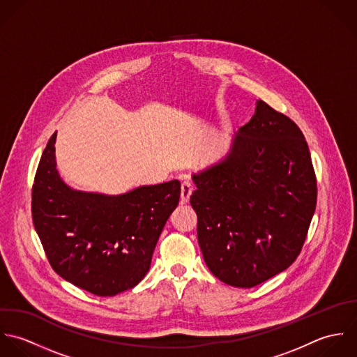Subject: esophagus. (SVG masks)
<instances>
[{
  "label": "esophagus",
  "mask_w": 357,
  "mask_h": 357,
  "mask_svg": "<svg viewBox=\"0 0 357 357\" xmlns=\"http://www.w3.org/2000/svg\"><path fill=\"white\" fill-rule=\"evenodd\" d=\"M193 193V186L189 182H183L181 186V203L188 204L190 200V196Z\"/></svg>",
  "instance_id": "34e87169"
}]
</instances>
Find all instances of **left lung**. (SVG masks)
Wrapping results in <instances>:
<instances>
[{
	"label": "left lung",
	"mask_w": 357,
	"mask_h": 357,
	"mask_svg": "<svg viewBox=\"0 0 357 357\" xmlns=\"http://www.w3.org/2000/svg\"><path fill=\"white\" fill-rule=\"evenodd\" d=\"M255 105L230 153L192 176L204 261L220 282L241 288L269 280L298 258L317 202L302 131L264 100Z\"/></svg>",
	"instance_id": "obj_1"
}]
</instances>
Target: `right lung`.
Instances as JSON below:
<instances>
[{
  "label": "right lung",
  "mask_w": 357,
  "mask_h": 357,
  "mask_svg": "<svg viewBox=\"0 0 357 357\" xmlns=\"http://www.w3.org/2000/svg\"><path fill=\"white\" fill-rule=\"evenodd\" d=\"M56 132L48 141L31 190V215L48 262L65 280L99 296L138 284L149 272L181 183L142 186L123 196L72 190L55 164Z\"/></svg>",
  "instance_id": "obj_1"
}]
</instances>
